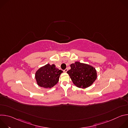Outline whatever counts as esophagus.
Returning a JSON list of instances; mask_svg holds the SVG:
<instances>
[{
	"instance_id": "obj_1",
	"label": "esophagus",
	"mask_w": 128,
	"mask_h": 128,
	"mask_svg": "<svg viewBox=\"0 0 128 128\" xmlns=\"http://www.w3.org/2000/svg\"><path fill=\"white\" fill-rule=\"evenodd\" d=\"M67 71H68V69H65V70H63V71H64V72H65V73H66V72H67Z\"/></svg>"
}]
</instances>
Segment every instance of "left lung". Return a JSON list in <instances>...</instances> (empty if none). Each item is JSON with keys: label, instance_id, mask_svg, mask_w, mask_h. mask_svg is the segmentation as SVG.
<instances>
[{"label": "left lung", "instance_id": "1", "mask_svg": "<svg viewBox=\"0 0 128 128\" xmlns=\"http://www.w3.org/2000/svg\"><path fill=\"white\" fill-rule=\"evenodd\" d=\"M71 69L67 73L76 86L86 88L92 85L97 78L95 67L90 65L76 62L70 65Z\"/></svg>", "mask_w": 128, "mask_h": 128}]
</instances>
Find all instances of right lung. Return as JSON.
<instances>
[{"label":"right lung","mask_w":128,"mask_h":128,"mask_svg":"<svg viewBox=\"0 0 128 128\" xmlns=\"http://www.w3.org/2000/svg\"><path fill=\"white\" fill-rule=\"evenodd\" d=\"M62 72L63 71L56 68L54 64H47L36 71L35 78L36 83L40 87L52 88L58 82Z\"/></svg>","instance_id":"right-lung-1"}]
</instances>
